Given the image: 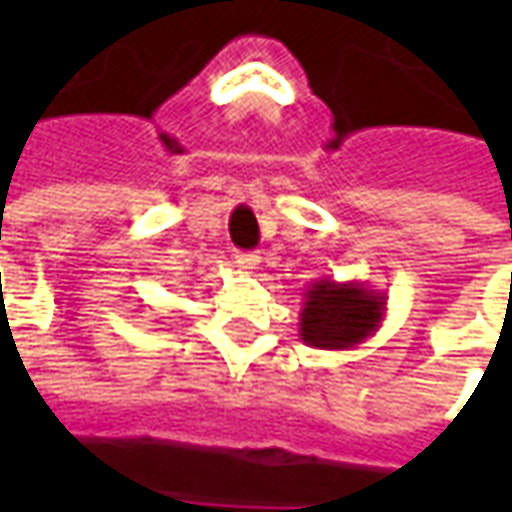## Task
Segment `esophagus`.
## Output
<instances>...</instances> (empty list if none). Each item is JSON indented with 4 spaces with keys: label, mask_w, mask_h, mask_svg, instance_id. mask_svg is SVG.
Masks as SVG:
<instances>
[{
    "label": "esophagus",
    "mask_w": 512,
    "mask_h": 512,
    "mask_svg": "<svg viewBox=\"0 0 512 512\" xmlns=\"http://www.w3.org/2000/svg\"><path fill=\"white\" fill-rule=\"evenodd\" d=\"M235 263H238V268H244V271H255L260 266V255L257 252H238Z\"/></svg>",
    "instance_id": "esophagus-1"
}]
</instances>
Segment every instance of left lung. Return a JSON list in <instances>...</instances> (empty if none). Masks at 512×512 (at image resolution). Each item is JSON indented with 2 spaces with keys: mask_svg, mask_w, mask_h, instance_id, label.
<instances>
[{
  "mask_svg": "<svg viewBox=\"0 0 512 512\" xmlns=\"http://www.w3.org/2000/svg\"><path fill=\"white\" fill-rule=\"evenodd\" d=\"M386 312V293L365 282L315 279L304 293L299 337L321 351H351L378 332Z\"/></svg>",
  "mask_w": 512,
  "mask_h": 512,
  "instance_id": "obj_1",
  "label": "left lung"
}]
</instances>
